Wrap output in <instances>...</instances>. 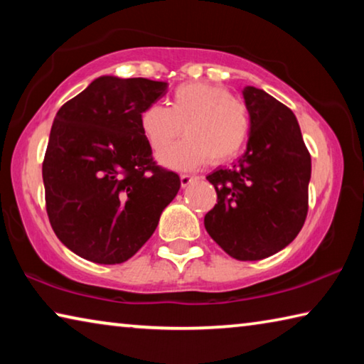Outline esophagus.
Returning <instances> with one entry per match:
<instances>
[{
	"label": "esophagus",
	"instance_id": "1",
	"mask_svg": "<svg viewBox=\"0 0 364 364\" xmlns=\"http://www.w3.org/2000/svg\"><path fill=\"white\" fill-rule=\"evenodd\" d=\"M194 180H196V176H193V175H180V181H181V186L183 188L189 186V184L193 183Z\"/></svg>",
	"mask_w": 364,
	"mask_h": 364
}]
</instances>
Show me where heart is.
<instances>
[{
  "instance_id": "b5f03b06",
  "label": "heart",
  "mask_w": 364,
  "mask_h": 364,
  "mask_svg": "<svg viewBox=\"0 0 364 364\" xmlns=\"http://www.w3.org/2000/svg\"><path fill=\"white\" fill-rule=\"evenodd\" d=\"M139 127L147 144L162 154L182 136L187 139L162 156L173 168H194L208 162H230L245 144L250 130L247 107L232 97L225 86L184 83L173 91L170 106L149 104L139 115Z\"/></svg>"
}]
</instances>
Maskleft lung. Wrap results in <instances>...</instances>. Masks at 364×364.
I'll use <instances>...</instances> for the list:
<instances>
[{"mask_svg":"<svg viewBox=\"0 0 364 364\" xmlns=\"http://www.w3.org/2000/svg\"><path fill=\"white\" fill-rule=\"evenodd\" d=\"M247 151L231 168L207 176L217 204L205 215L210 237L236 260H262L291 244L308 213L311 157L291 109L245 86Z\"/></svg>","mask_w":364,"mask_h":364,"instance_id":"1","label":"left lung"}]
</instances>
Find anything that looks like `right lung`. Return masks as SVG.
<instances>
[{
	"instance_id": "right-lung-1",
	"label": "right lung",
	"mask_w": 364,
	"mask_h": 364,
	"mask_svg": "<svg viewBox=\"0 0 364 364\" xmlns=\"http://www.w3.org/2000/svg\"><path fill=\"white\" fill-rule=\"evenodd\" d=\"M147 78L100 77L58 110L43 160L49 223L73 254L127 262L156 231L180 189L157 165L139 115L167 93Z\"/></svg>"
}]
</instances>
